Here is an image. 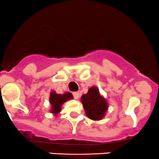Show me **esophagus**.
<instances>
[{
  "label": "esophagus",
  "mask_w": 159,
  "mask_h": 159,
  "mask_svg": "<svg viewBox=\"0 0 159 159\" xmlns=\"http://www.w3.org/2000/svg\"><path fill=\"white\" fill-rule=\"evenodd\" d=\"M73 96H74V98L75 99H78V98H79V96H80L79 92H74Z\"/></svg>",
  "instance_id": "esophagus-1"
}]
</instances>
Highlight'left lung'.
<instances>
[{"label": "left lung", "instance_id": "1", "mask_svg": "<svg viewBox=\"0 0 159 159\" xmlns=\"http://www.w3.org/2000/svg\"><path fill=\"white\" fill-rule=\"evenodd\" d=\"M86 115L91 120L98 121L105 117L108 111V102L99 93L97 87H91L87 94L81 98Z\"/></svg>", "mask_w": 159, "mask_h": 159}]
</instances>
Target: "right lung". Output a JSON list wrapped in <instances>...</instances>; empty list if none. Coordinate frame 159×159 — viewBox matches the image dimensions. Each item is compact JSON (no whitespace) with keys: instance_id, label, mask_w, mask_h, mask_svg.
I'll use <instances>...</instances> for the list:
<instances>
[{"instance_id":"add662e5","label":"right lung","mask_w":159,"mask_h":159,"mask_svg":"<svg viewBox=\"0 0 159 159\" xmlns=\"http://www.w3.org/2000/svg\"><path fill=\"white\" fill-rule=\"evenodd\" d=\"M73 98V95L70 92H66L63 94H57L55 91H51L50 95V104L51 105V112L54 115H57L61 111V106L65 102Z\"/></svg>"}]
</instances>
